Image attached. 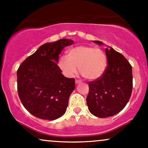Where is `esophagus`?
Wrapping results in <instances>:
<instances>
[{
    "mask_svg": "<svg viewBox=\"0 0 148 148\" xmlns=\"http://www.w3.org/2000/svg\"><path fill=\"white\" fill-rule=\"evenodd\" d=\"M75 83H76V84H81V81H80V80H78V79H76V80H75Z\"/></svg>",
    "mask_w": 148,
    "mask_h": 148,
    "instance_id": "obj_1",
    "label": "esophagus"
}]
</instances>
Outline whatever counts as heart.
Wrapping results in <instances>:
<instances>
[{
    "label": "heart",
    "instance_id": "1",
    "mask_svg": "<svg viewBox=\"0 0 148 148\" xmlns=\"http://www.w3.org/2000/svg\"><path fill=\"white\" fill-rule=\"evenodd\" d=\"M58 64L67 77H74L79 67V72L84 78L95 80L106 71L108 59L102 49L90 46H78L69 49L67 56H62Z\"/></svg>",
    "mask_w": 148,
    "mask_h": 148
}]
</instances>
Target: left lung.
<instances>
[{
  "label": "left lung",
  "instance_id": "1",
  "mask_svg": "<svg viewBox=\"0 0 148 148\" xmlns=\"http://www.w3.org/2000/svg\"><path fill=\"white\" fill-rule=\"evenodd\" d=\"M105 51L108 59L106 71L99 79L88 83V109L98 118L113 116L121 111L130 100L133 88L132 67L129 61L111 47Z\"/></svg>",
  "mask_w": 148,
  "mask_h": 148
}]
</instances>
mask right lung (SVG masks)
Masks as SVG:
<instances>
[{"label": "right lung", "instance_id": "1", "mask_svg": "<svg viewBox=\"0 0 148 148\" xmlns=\"http://www.w3.org/2000/svg\"><path fill=\"white\" fill-rule=\"evenodd\" d=\"M73 41L46 43L28 56L17 70V90L25 109L37 118L53 120L65 113L75 80L61 74L56 62L64 47Z\"/></svg>", "mask_w": 148, "mask_h": 148}]
</instances>
